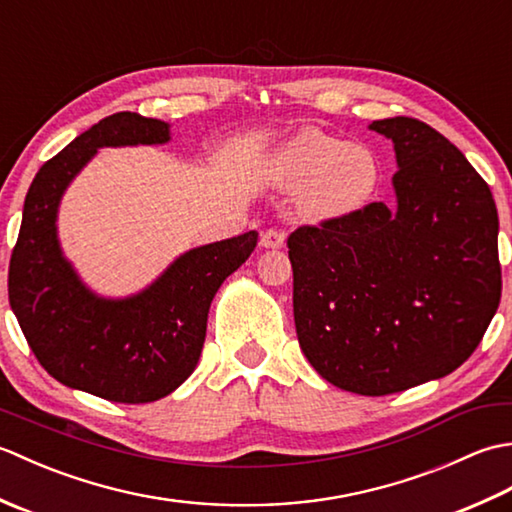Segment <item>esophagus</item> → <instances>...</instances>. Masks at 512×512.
Masks as SVG:
<instances>
[{
  "mask_svg": "<svg viewBox=\"0 0 512 512\" xmlns=\"http://www.w3.org/2000/svg\"><path fill=\"white\" fill-rule=\"evenodd\" d=\"M284 242H286V233L277 231V228H268V231H264L262 239H259V244L264 248H281Z\"/></svg>",
  "mask_w": 512,
  "mask_h": 512,
  "instance_id": "34e87169",
  "label": "esophagus"
}]
</instances>
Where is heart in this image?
I'll return each instance as SVG.
<instances>
[{
  "instance_id": "heart-1",
  "label": "heart",
  "mask_w": 512,
  "mask_h": 512,
  "mask_svg": "<svg viewBox=\"0 0 512 512\" xmlns=\"http://www.w3.org/2000/svg\"><path fill=\"white\" fill-rule=\"evenodd\" d=\"M277 187L301 189L299 211L310 220H336L361 209L380 178L374 151L323 132H301L266 162Z\"/></svg>"
}]
</instances>
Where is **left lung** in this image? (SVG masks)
Masks as SVG:
<instances>
[{"label":"left lung","instance_id":"obj_1","mask_svg":"<svg viewBox=\"0 0 512 512\" xmlns=\"http://www.w3.org/2000/svg\"><path fill=\"white\" fill-rule=\"evenodd\" d=\"M394 143L383 202L288 237L301 352L328 383L387 396L458 369L502 297L493 193L462 151L416 118L374 121Z\"/></svg>","mask_w":512,"mask_h":512}]
</instances>
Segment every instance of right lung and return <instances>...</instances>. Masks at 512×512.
Here are the masks:
<instances>
[{
  "label": "right lung",
  "instance_id": "add662e5",
  "mask_svg": "<svg viewBox=\"0 0 512 512\" xmlns=\"http://www.w3.org/2000/svg\"><path fill=\"white\" fill-rule=\"evenodd\" d=\"M169 140V123L136 112L76 136L32 180L8 268L10 308L41 367L65 387L127 405L165 398L193 374L215 292L257 246L248 231L191 248L129 297L88 288L59 242L63 193L99 149Z\"/></svg>",
  "mask_w": 512,
  "mask_h": 512
}]
</instances>
